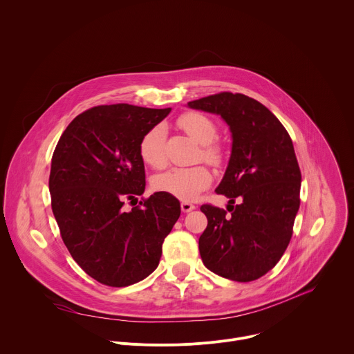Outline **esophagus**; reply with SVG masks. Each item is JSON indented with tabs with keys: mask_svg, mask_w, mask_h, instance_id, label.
Returning a JSON list of instances; mask_svg holds the SVG:
<instances>
[{
	"mask_svg": "<svg viewBox=\"0 0 354 354\" xmlns=\"http://www.w3.org/2000/svg\"><path fill=\"white\" fill-rule=\"evenodd\" d=\"M196 206L194 205V203H191V202H187V201H183L181 202V210L184 212V213H188V212H191V210H194Z\"/></svg>",
	"mask_w": 354,
	"mask_h": 354,
	"instance_id": "esophagus-1",
	"label": "esophagus"
}]
</instances>
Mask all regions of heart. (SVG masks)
<instances>
[{"label": "heart", "mask_w": 354, "mask_h": 354, "mask_svg": "<svg viewBox=\"0 0 354 354\" xmlns=\"http://www.w3.org/2000/svg\"><path fill=\"white\" fill-rule=\"evenodd\" d=\"M178 126L196 142L202 144L201 158L213 166H221L224 162V151L214 140L218 136L216 123L206 115L199 112H187L177 120ZM166 129L162 124L149 129L140 141V156L148 166L163 169L166 166ZM213 181L212 171L203 166L174 167L159 174L153 185L158 191L171 194L183 201L195 199L202 191L209 188Z\"/></svg>", "instance_id": "heart-1"}]
</instances>
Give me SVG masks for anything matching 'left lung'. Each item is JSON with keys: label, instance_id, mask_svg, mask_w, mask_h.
Wrapping results in <instances>:
<instances>
[{"label": "left lung", "instance_id": "obj_1", "mask_svg": "<svg viewBox=\"0 0 354 354\" xmlns=\"http://www.w3.org/2000/svg\"><path fill=\"white\" fill-rule=\"evenodd\" d=\"M188 106L220 115L232 133L228 167L216 188L230 198V214L201 206L207 217L199 238L202 261L220 277L254 281L279 261L292 238L301 181L292 140L272 112L243 94L224 91Z\"/></svg>", "mask_w": 354, "mask_h": 354}]
</instances>
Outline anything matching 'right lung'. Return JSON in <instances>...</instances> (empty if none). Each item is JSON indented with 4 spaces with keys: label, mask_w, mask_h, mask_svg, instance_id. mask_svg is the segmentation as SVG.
Returning <instances> with one entry per match:
<instances>
[{
    "label": "right lung",
    "mask_w": 354,
    "mask_h": 354,
    "mask_svg": "<svg viewBox=\"0 0 354 354\" xmlns=\"http://www.w3.org/2000/svg\"><path fill=\"white\" fill-rule=\"evenodd\" d=\"M170 111L129 104L90 108L71 122L54 151L50 192L62 241L104 285L122 288L147 278L180 217V202L167 192L124 210L126 201L137 203L145 191L140 141Z\"/></svg>",
    "instance_id": "1"
}]
</instances>
